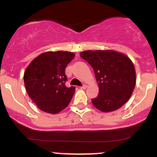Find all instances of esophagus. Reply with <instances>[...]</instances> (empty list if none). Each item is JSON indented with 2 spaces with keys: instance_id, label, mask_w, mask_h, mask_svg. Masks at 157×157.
I'll list each match as a JSON object with an SVG mask.
<instances>
[{
  "instance_id": "esophagus-1",
  "label": "esophagus",
  "mask_w": 157,
  "mask_h": 157,
  "mask_svg": "<svg viewBox=\"0 0 157 157\" xmlns=\"http://www.w3.org/2000/svg\"><path fill=\"white\" fill-rule=\"evenodd\" d=\"M87 87H88L87 85H83V86H82V87H80V89H86Z\"/></svg>"
}]
</instances>
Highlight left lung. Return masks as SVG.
Masks as SVG:
<instances>
[{
  "label": "left lung",
  "instance_id": "8db88e82",
  "mask_svg": "<svg viewBox=\"0 0 157 157\" xmlns=\"http://www.w3.org/2000/svg\"><path fill=\"white\" fill-rule=\"evenodd\" d=\"M80 57L93 68L99 94L91 102L102 112H111L128 101L136 85L134 63L125 54L114 50H86Z\"/></svg>",
  "mask_w": 157,
  "mask_h": 157
}]
</instances>
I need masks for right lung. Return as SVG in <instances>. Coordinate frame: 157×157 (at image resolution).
<instances>
[{"label": "right lung", "mask_w": 157, "mask_h": 157, "mask_svg": "<svg viewBox=\"0 0 157 157\" xmlns=\"http://www.w3.org/2000/svg\"><path fill=\"white\" fill-rule=\"evenodd\" d=\"M75 56L71 52H46L27 66L23 75L25 88L40 110L55 114L69 104L75 87L65 86V70Z\"/></svg>", "instance_id": "add662e5"}]
</instances>
